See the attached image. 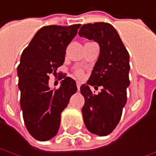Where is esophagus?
Returning a JSON list of instances; mask_svg holds the SVG:
<instances>
[{"label": "esophagus", "mask_w": 156, "mask_h": 156, "mask_svg": "<svg viewBox=\"0 0 156 156\" xmlns=\"http://www.w3.org/2000/svg\"><path fill=\"white\" fill-rule=\"evenodd\" d=\"M80 85H81V83H80V81H77V82H76V86H77V88H78V89H80Z\"/></svg>", "instance_id": "34e87169"}]
</instances>
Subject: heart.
Here are the masks:
<instances>
[{"instance_id": "1", "label": "heart", "mask_w": 156, "mask_h": 156, "mask_svg": "<svg viewBox=\"0 0 156 156\" xmlns=\"http://www.w3.org/2000/svg\"><path fill=\"white\" fill-rule=\"evenodd\" d=\"M76 75L78 77H82L83 76V71L81 69H76Z\"/></svg>"}]
</instances>
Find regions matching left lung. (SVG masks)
Masks as SVG:
<instances>
[{
	"mask_svg": "<svg viewBox=\"0 0 156 156\" xmlns=\"http://www.w3.org/2000/svg\"><path fill=\"white\" fill-rule=\"evenodd\" d=\"M78 34L100 45V56L90 78L80 87L85 99L81 110L84 124L91 133L106 136L118 125L127 101L129 53L118 32L109 23L86 24L80 27ZM91 85H101L103 89L94 95L90 89Z\"/></svg>",
	"mask_w": 156,
	"mask_h": 156,
	"instance_id": "1",
	"label": "left lung"
}]
</instances>
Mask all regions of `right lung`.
Instances as JSON below:
<instances>
[{
	"label": "right lung",
	"mask_w": 156,
	"mask_h": 156,
	"mask_svg": "<svg viewBox=\"0 0 156 156\" xmlns=\"http://www.w3.org/2000/svg\"><path fill=\"white\" fill-rule=\"evenodd\" d=\"M80 27H42L22 52L17 68L20 107L27 130L38 141L56 136L62 112L77 91L76 80L70 77L62 80L58 89H51L49 76L56 74L57 68L63 64L66 48Z\"/></svg>",
	"instance_id": "add662e5"
}]
</instances>
